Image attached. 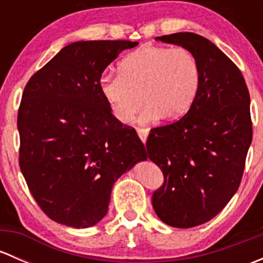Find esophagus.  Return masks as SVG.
I'll return each mask as SVG.
<instances>
[{"label":"esophagus","instance_id":"34e87169","mask_svg":"<svg viewBox=\"0 0 263 263\" xmlns=\"http://www.w3.org/2000/svg\"><path fill=\"white\" fill-rule=\"evenodd\" d=\"M137 134H139V137L141 139V141L146 142L147 136H148V129L147 128H137Z\"/></svg>","mask_w":263,"mask_h":263}]
</instances>
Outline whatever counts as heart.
Returning <instances> with one entry per match:
<instances>
[{
    "mask_svg": "<svg viewBox=\"0 0 263 263\" xmlns=\"http://www.w3.org/2000/svg\"><path fill=\"white\" fill-rule=\"evenodd\" d=\"M201 86V67L184 47L142 46L119 63V73H104L99 90L110 113L129 123L142 102L141 123L181 118L192 108Z\"/></svg>",
    "mask_w": 263,
    "mask_h": 263,
    "instance_id": "obj_1",
    "label": "heart"
}]
</instances>
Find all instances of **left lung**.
I'll use <instances>...</instances> for the list:
<instances>
[{
    "instance_id": "obj_1",
    "label": "left lung",
    "mask_w": 263,
    "mask_h": 263,
    "mask_svg": "<svg viewBox=\"0 0 263 263\" xmlns=\"http://www.w3.org/2000/svg\"><path fill=\"white\" fill-rule=\"evenodd\" d=\"M192 50L201 67V86L179 121L151 129L148 159L164 183L153 208L174 228L197 227L216 216L242 181L252 142L249 91L239 68L209 39L195 33L156 36Z\"/></svg>"
}]
</instances>
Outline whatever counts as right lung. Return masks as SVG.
I'll return each mask as SVG.
<instances>
[{
  "mask_svg": "<svg viewBox=\"0 0 263 263\" xmlns=\"http://www.w3.org/2000/svg\"><path fill=\"white\" fill-rule=\"evenodd\" d=\"M137 42L86 41L62 48L26 84L17 113L18 164L43 213L89 228L108 213L113 184L146 148L135 128L110 113L103 71Z\"/></svg>",
  "mask_w": 263,
  "mask_h": 263,
  "instance_id": "right-lung-1",
  "label": "right lung"
}]
</instances>
